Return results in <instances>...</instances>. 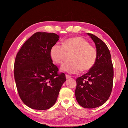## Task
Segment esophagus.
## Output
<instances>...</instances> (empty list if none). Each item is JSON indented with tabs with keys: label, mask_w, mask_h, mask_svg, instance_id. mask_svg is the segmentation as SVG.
<instances>
[{
	"label": "esophagus",
	"mask_w": 128,
	"mask_h": 128,
	"mask_svg": "<svg viewBox=\"0 0 128 128\" xmlns=\"http://www.w3.org/2000/svg\"><path fill=\"white\" fill-rule=\"evenodd\" d=\"M66 79H68V78H72L71 76H70V75H66Z\"/></svg>",
	"instance_id": "obj_1"
}]
</instances>
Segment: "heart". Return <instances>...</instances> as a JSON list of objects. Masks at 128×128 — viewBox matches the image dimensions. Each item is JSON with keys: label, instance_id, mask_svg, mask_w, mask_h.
Listing matches in <instances>:
<instances>
[{"label": "heart", "instance_id": "1", "mask_svg": "<svg viewBox=\"0 0 128 128\" xmlns=\"http://www.w3.org/2000/svg\"><path fill=\"white\" fill-rule=\"evenodd\" d=\"M72 54L71 62L62 64L60 70L69 74H76L81 70L86 72L94 66L97 58V51L94 46L81 37L70 38L62 42V44H55L51 47L50 56L56 63L62 64L68 54Z\"/></svg>", "mask_w": 128, "mask_h": 128}]
</instances>
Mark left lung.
Listing matches in <instances>:
<instances>
[{"instance_id":"1","label":"left lung","mask_w":128,"mask_h":128,"mask_svg":"<svg viewBox=\"0 0 128 128\" xmlns=\"http://www.w3.org/2000/svg\"><path fill=\"white\" fill-rule=\"evenodd\" d=\"M96 45V62L88 72L76 78L75 91L78 104L85 108H94L107 101L112 90L113 66L109 49L95 35L88 33Z\"/></svg>"}]
</instances>
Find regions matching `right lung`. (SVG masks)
<instances>
[{
    "instance_id": "obj_1",
    "label": "right lung",
    "mask_w": 128,
    "mask_h": 128,
    "mask_svg": "<svg viewBox=\"0 0 128 128\" xmlns=\"http://www.w3.org/2000/svg\"><path fill=\"white\" fill-rule=\"evenodd\" d=\"M59 36L36 32L24 43L16 54L14 67L16 88L21 100L28 107L46 110L56 101L64 73L53 64L50 50Z\"/></svg>"
}]
</instances>
